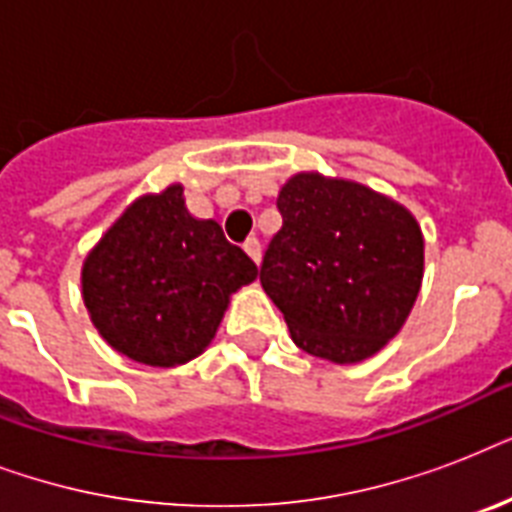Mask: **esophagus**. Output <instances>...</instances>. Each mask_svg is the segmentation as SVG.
<instances>
[{
  "mask_svg": "<svg viewBox=\"0 0 512 512\" xmlns=\"http://www.w3.org/2000/svg\"><path fill=\"white\" fill-rule=\"evenodd\" d=\"M244 252H247L255 263H260V257H263V249H260V241L255 239V236H249L247 241H244Z\"/></svg>",
  "mask_w": 512,
  "mask_h": 512,
  "instance_id": "obj_1",
  "label": "esophagus"
}]
</instances>
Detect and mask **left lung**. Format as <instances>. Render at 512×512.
<instances>
[{
  "label": "left lung",
  "mask_w": 512,
  "mask_h": 512,
  "mask_svg": "<svg viewBox=\"0 0 512 512\" xmlns=\"http://www.w3.org/2000/svg\"><path fill=\"white\" fill-rule=\"evenodd\" d=\"M281 228L260 284L297 348L358 364L401 332L420 295L425 239L404 204L369 185L297 172L281 185Z\"/></svg>",
  "instance_id": "8db88e82"
}]
</instances>
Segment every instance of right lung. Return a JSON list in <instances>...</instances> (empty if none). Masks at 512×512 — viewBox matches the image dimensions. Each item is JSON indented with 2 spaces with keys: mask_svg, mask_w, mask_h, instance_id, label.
I'll return each instance as SVG.
<instances>
[{
  "mask_svg": "<svg viewBox=\"0 0 512 512\" xmlns=\"http://www.w3.org/2000/svg\"><path fill=\"white\" fill-rule=\"evenodd\" d=\"M255 279L244 249L193 217L172 183L132 201L87 252L82 300L116 353L170 369L209 348L231 295Z\"/></svg>",
  "mask_w": 512,
  "mask_h": 512,
  "instance_id": "obj_1",
  "label": "right lung"
}]
</instances>
